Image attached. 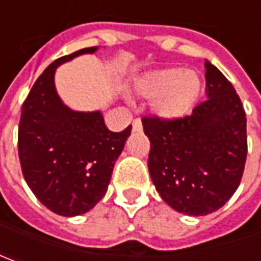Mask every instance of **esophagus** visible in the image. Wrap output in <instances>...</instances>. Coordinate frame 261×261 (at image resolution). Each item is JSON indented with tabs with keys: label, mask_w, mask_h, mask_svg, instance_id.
Segmentation results:
<instances>
[{
	"label": "esophagus",
	"mask_w": 261,
	"mask_h": 261,
	"mask_svg": "<svg viewBox=\"0 0 261 261\" xmlns=\"http://www.w3.org/2000/svg\"><path fill=\"white\" fill-rule=\"evenodd\" d=\"M132 129H134V132L142 130V122H141L139 117H135V119H134V122H132Z\"/></svg>",
	"instance_id": "34e87169"
}]
</instances>
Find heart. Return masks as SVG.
Segmentation results:
<instances>
[{"label": "heart", "mask_w": 261, "mask_h": 261, "mask_svg": "<svg viewBox=\"0 0 261 261\" xmlns=\"http://www.w3.org/2000/svg\"><path fill=\"white\" fill-rule=\"evenodd\" d=\"M136 93L154 100L156 115L177 119L187 115L202 93V81L195 72L164 69L148 74L136 84Z\"/></svg>", "instance_id": "obj_1"}]
</instances>
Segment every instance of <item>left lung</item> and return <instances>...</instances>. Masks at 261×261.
Instances as JSON below:
<instances>
[{
  "label": "left lung",
  "mask_w": 261,
  "mask_h": 261,
  "mask_svg": "<svg viewBox=\"0 0 261 261\" xmlns=\"http://www.w3.org/2000/svg\"><path fill=\"white\" fill-rule=\"evenodd\" d=\"M207 98L192 115L142 117L151 149L148 170L173 209L192 216L215 212L234 195L247 160L246 112L236 88L209 62Z\"/></svg>",
  "instance_id": "left-lung-1"
}]
</instances>
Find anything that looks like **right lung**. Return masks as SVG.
Segmentation results:
<instances>
[{"label": "right lung", "instance_id": "right-lung-1", "mask_svg": "<svg viewBox=\"0 0 261 261\" xmlns=\"http://www.w3.org/2000/svg\"><path fill=\"white\" fill-rule=\"evenodd\" d=\"M95 50V46L86 47L47 66L25 97L18 123L25 183L47 209L62 216L86 214L101 200L132 130L127 126L112 132L100 112H72L56 94V66Z\"/></svg>", "mask_w": 261, "mask_h": 261}]
</instances>
